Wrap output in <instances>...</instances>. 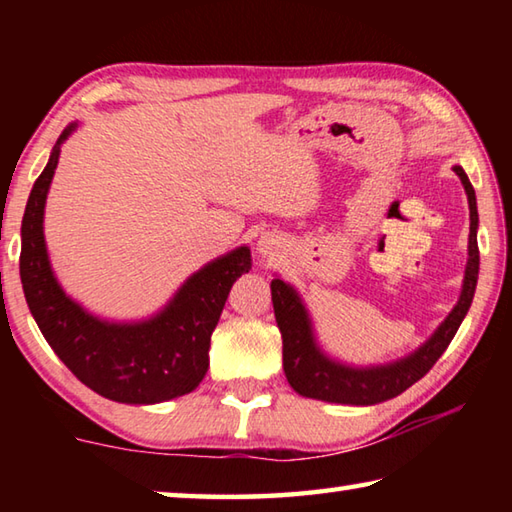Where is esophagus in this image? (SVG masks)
Masks as SVG:
<instances>
[{
    "mask_svg": "<svg viewBox=\"0 0 512 512\" xmlns=\"http://www.w3.org/2000/svg\"><path fill=\"white\" fill-rule=\"evenodd\" d=\"M271 250H273V241L271 239H266V237L259 239V253L271 255Z\"/></svg>",
    "mask_w": 512,
    "mask_h": 512,
    "instance_id": "34e87169",
    "label": "esophagus"
}]
</instances>
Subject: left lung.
<instances>
[{"instance_id": "left-lung-1", "label": "left lung", "mask_w": 512, "mask_h": 512, "mask_svg": "<svg viewBox=\"0 0 512 512\" xmlns=\"http://www.w3.org/2000/svg\"><path fill=\"white\" fill-rule=\"evenodd\" d=\"M456 176L465 187L467 203H470V244H467V266L463 277L461 298L449 311V316L431 334L427 343L400 361L386 366L354 368L348 363L329 359L318 348L314 327H311L309 311L298 291L280 277L271 282V296L275 320L282 334V361L293 391L311 400H323L334 404L370 406L391 400L413 386L433 368L440 354L452 343L454 334L461 327L467 309L472 305L476 280H479V244H476V228H479V212H476L474 187L463 167H454Z\"/></svg>"}]
</instances>
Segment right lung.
I'll return each instance as SVG.
<instances>
[{
  "instance_id": "obj_1",
  "label": "right lung",
  "mask_w": 512,
  "mask_h": 512,
  "mask_svg": "<svg viewBox=\"0 0 512 512\" xmlns=\"http://www.w3.org/2000/svg\"><path fill=\"white\" fill-rule=\"evenodd\" d=\"M31 189L22 219L20 277L27 305L51 350L101 397L124 404H158L192 393L210 366V339L237 277L250 271V248L239 246L205 264L169 305L137 323H110L85 311L60 287L45 244V203L60 144Z\"/></svg>"
}]
</instances>
